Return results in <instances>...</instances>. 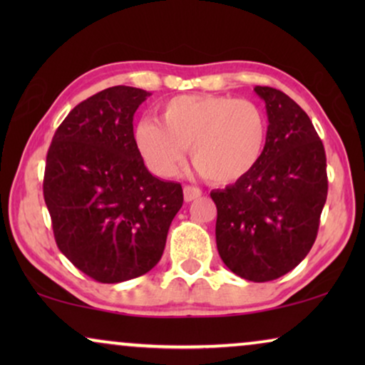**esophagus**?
I'll return each instance as SVG.
<instances>
[{
  "instance_id": "esophagus-1",
  "label": "esophagus",
  "mask_w": 365,
  "mask_h": 365,
  "mask_svg": "<svg viewBox=\"0 0 365 365\" xmlns=\"http://www.w3.org/2000/svg\"><path fill=\"white\" fill-rule=\"evenodd\" d=\"M201 196H202V191L199 187L184 186V201L186 202H191V201H194V199H197Z\"/></svg>"
}]
</instances>
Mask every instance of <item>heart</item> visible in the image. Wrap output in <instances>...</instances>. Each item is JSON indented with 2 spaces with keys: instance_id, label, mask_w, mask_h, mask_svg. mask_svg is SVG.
<instances>
[{
  "instance_id": "1",
  "label": "heart",
  "mask_w": 365,
  "mask_h": 365,
  "mask_svg": "<svg viewBox=\"0 0 365 365\" xmlns=\"http://www.w3.org/2000/svg\"><path fill=\"white\" fill-rule=\"evenodd\" d=\"M266 139L257 104L216 94L171 98L159 108V123L143 119L134 128L138 153L156 176H174L189 146L196 169L214 184L246 178L261 161Z\"/></svg>"
}]
</instances>
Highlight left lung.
Here are the masks:
<instances>
[{"label":"left lung","instance_id":"8db88e82","mask_svg":"<svg viewBox=\"0 0 365 365\" xmlns=\"http://www.w3.org/2000/svg\"><path fill=\"white\" fill-rule=\"evenodd\" d=\"M254 91L269 121L261 161L211 197L222 262L239 277L266 282L292 271L311 251L327 199V173L322 141L302 108L279 89Z\"/></svg>","mask_w":365,"mask_h":365}]
</instances>
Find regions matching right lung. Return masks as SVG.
<instances>
[{"mask_svg": "<svg viewBox=\"0 0 365 365\" xmlns=\"http://www.w3.org/2000/svg\"><path fill=\"white\" fill-rule=\"evenodd\" d=\"M151 93L113 86L79 103L46 156L44 202L56 244L94 281L116 284L151 271L182 206L179 182L144 166L133 118Z\"/></svg>", "mask_w": 365, "mask_h": 365, "instance_id": "obj_1", "label": "right lung"}]
</instances>
